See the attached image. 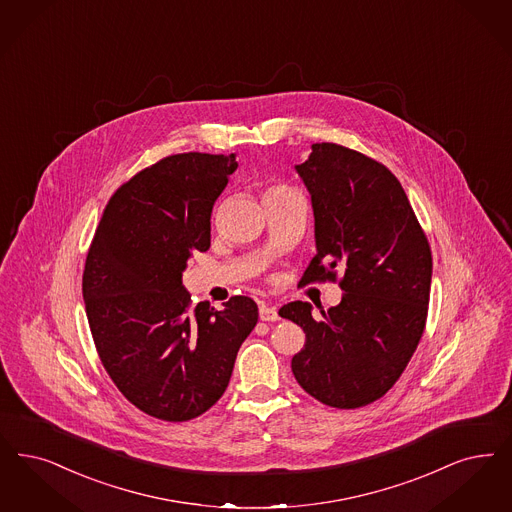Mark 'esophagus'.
<instances>
[{
  "label": "esophagus",
  "mask_w": 512,
  "mask_h": 512,
  "mask_svg": "<svg viewBox=\"0 0 512 512\" xmlns=\"http://www.w3.org/2000/svg\"><path fill=\"white\" fill-rule=\"evenodd\" d=\"M259 318H261L263 322H276V320H280L278 310L274 307H268V305H261V307H259Z\"/></svg>",
  "instance_id": "34e87169"
}]
</instances>
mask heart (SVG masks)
Wrapping results in <instances>:
<instances>
[{
	"label": "heart",
	"mask_w": 512,
	"mask_h": 512,
	"mask_svg": "<svg viewBox=\"0 0 512 512\" xmlns=\"http://www.w3.org/2000/svg\"><path fill=\"white\" fill-rule=\"evenodd\" d=\"M280 190H287L286 184H272V186L266 190V194H270V192H280Z\"/></svg>",
	"instance_id": "1"
}]
</instances>
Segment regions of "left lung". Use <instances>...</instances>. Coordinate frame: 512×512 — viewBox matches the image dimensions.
Instances as JSON below:
<instances>
[{
    "mask_svg": "<svg viewBox=\"0 0 512 512\" xmlns=\"http://www.w3.org/2000/svg\"><path fill=\"white\" fill-rule=\"evenodd\" d=\"M295 169L310 192L318 251L301 284L337 282L341 268L345 295L322 320H314L303 301L280 308V316L307 335L291 369L318 402L362 408L392 389L423 335L429 240L400 181L366 154L316 143Z\"/></svg>",
    "mask_w": 512,
    "mask_h": 512,
    "instance_id": "left-lung-1",
    "label": "left lung"
}]
</instances>
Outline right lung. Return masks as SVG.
<instances>
[{
    "label": "right lung",
    "mask_w": 512,
    "mask_h": 512,
    "mask_svg": "<svg viewBox=\"0 0 512 512\" xmlns=\"http://www.w3.org/2000/svg\"><path fill=\"white\" fill-rule=\"evenodd\" d=\"M236 154H173L123 183L106 204L83 270V301L106 373L146 415L181 423L225 392L255 328L253 299L190 307L186 263L211 246V211Z\"/></svg>",
    "instance_id": "obj_1"
}]
</instances>
